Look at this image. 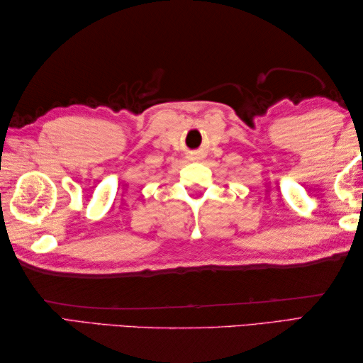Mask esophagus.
Here are the masks:
<instances>
[{
	"label": "esophagus",
	"mask_w": 363,
	"mask_h": 363,
	"mask_svg": "<svg viewBox=\"0 0 363 363\" xmlns=\"http://www.w3.org/2000/svg\"><path fill=\"white\" fill-rule=\"evenodd\" d=\"M203 157V152L201 151H195V152H190V159H194V160H198V159H201Z\"/></svg>",
	"instance_id": "1"
}]
</instances>
